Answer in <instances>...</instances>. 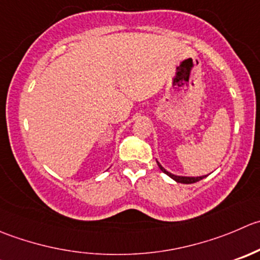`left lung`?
<instances>
[{"instance_id": "8db88e82", "label": "left lung", "mask_w": 260, "mask_h": 260, "mask_svg": "<svg viewBox=\"0 0 260 260\" xmlns=\"http://www.w3.org/2000/svg\"><path fill=\"white\" fill-rule=\"evenodd\" d=\"M156 162H157L158 168H160V170L162 171V173H165L166 175H169L171 179H174V180H175V181H178V183H183V184L197 183V181L202 180L203 178H206V176H207V175H203V176H196V178H194V176H179V175H174V174H171V173H169V171H166L165 169H164L162 166L160 165V162H158L157 160H156Z\"/></svg>"}]
</instances>
